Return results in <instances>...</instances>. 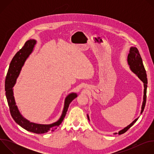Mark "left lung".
<instances>
[{
    "instance_id": "left-lung-1",
    "label": "left lung",
    "mask_w": 154,
    "mask_h": 154,
    "mask_svg": "<svg viewBox=\"0 0 154 154\" xmlns=\"http://www.w3.org/2000/svg\"><path fill=\"white\" fill-rule=\"evenodd\" d=\"M127 62L129 65L130 69L132 71L134 74H135L144 83V96H143V102L141 106V114H142L143 112L144 111V109L145 107L146 102V92H147V75L146 72L145 70V68L144 67V65L143 63V60L141 57V55L139 53V51L138 49L135 47H131L130 49L129 54L127 57ZM88 119L90 121L89 116L87 115ZM138 118L135 119L130 124H129L128 126L123 128L122 130H120L118 134L121 135L124 134L125 131H127L131 126H132L138 120ZM117 133H115L116 134Z\"/></svg>"
}]
</instances>
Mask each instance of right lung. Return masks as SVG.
<instances>
[{
	"label": "right lung",
	"instance_id": "add662e5",
	"mask_svg": "<svg viewBox=\"0 0 154 154\" xmlns=\"http://www.w3.org/2000/svg\"><path fill=\"white\" fill-rule=\"evenodd\" d=\"M36 43L35 39H30L26 42L24 46L18 51L11 61L8 73L5 79V94L9 106L11 115L14 121L23 128L31 132L41 134L47 133L50 131H54L61 124L64 119L70 103L77 97L75 93H72L67 96L64 100V105L62 115L60 118L55 122L51 124H39L34 122H30L29 121L24 118L20 113L13 96V87L16 83V79L18 77L22 67L33 51V48Z\"/></svg>",
	"mask_w": 154,
	"mask_h": 154
}]
</instances>
